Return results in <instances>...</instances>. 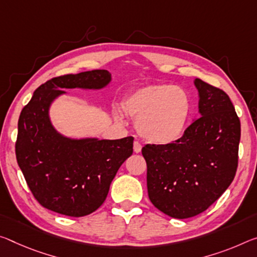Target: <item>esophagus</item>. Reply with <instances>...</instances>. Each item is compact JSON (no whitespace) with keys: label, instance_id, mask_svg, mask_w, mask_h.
<instances>
[{"label":"esophagus","instance_id":"34e87169","mask_svg":"<svg viewBox=\"0 0 257 257\" xmlns=\"http://www.w3.org/2000/svg\"><path fill=\"white\" fill-rule=\"evenodd\" d=\"M142 151V144L138 141L134 142V152L135 153H140Z\"/></svg>","mask_w":257,"mask_h":257}]
</instances>
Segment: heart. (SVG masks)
Wrapping results in <instances>:
<instances>
[{
    "instance_id": "1",
    "label": "heart",
    "mask_w": 257,
    "mask_h": 257,
    "mask_svg": "<svg viewBox=\"0 0 257 257\" xmlns=\"http://www.w3.org/2000/svg\"><path fill=\"white\" fill-rule=\"evenodd\" d=\"M122 106L136 119L138 133L158 144L170 143L182 135L191 108L189 96L182 88L165 83L136 89L125 97Z\"/></svg>"
}]
</instances>
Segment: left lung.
I'll return each mask as SVG.
<instances>
[{"instance_id":"left-lung-1","label":"left lung","mask_w":257,"mask_h":257,"mask_svg":"<svg viewBox=\"0 0 257 257\" xmlns=\"http://www.w3.org/2000/svg\"><path fill=\"white\" fill-rule=\"evenodd\" d=\"M199 113L181 138L146 144L151 202L174 218H189L208 209L233 181L238 168L240 120L226 92L195 79Z\"/></svg>"}]
</instances>
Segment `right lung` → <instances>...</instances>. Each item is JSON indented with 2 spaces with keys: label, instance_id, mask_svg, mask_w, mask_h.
Instances as JSON below:
<instances>
[{
  "label": "right lung",
  "instance_id": "obj_1",
  "mask_svg": "<svg viewBox=\"0 0 257 257\" xmlns=\"http://www.w3.org/2000/svg\"><path fill=\"white\" fill-rule=\"evenodd\" d=\"M106 70L52 77L36 89L18 120L16 158L32 194L55 213L81 217L98 209L120 166L133 154L134 137L121 140L65 138L55 132L48 108L63 88L99 89Z\"/></svg>",
  "mask_w": 257,
  "mask_h": 257
}]
</instances>
